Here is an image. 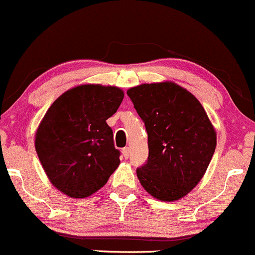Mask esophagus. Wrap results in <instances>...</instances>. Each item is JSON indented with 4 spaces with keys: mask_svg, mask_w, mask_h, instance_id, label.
<instances>
[{
    "mask_svg": "<svg viewBox=\"0 0 255 255\" xmlns=\"http://www.w3.org/2000/svg\"><path fill=\"white\" fill-rule=\"evenodd\" d=\"M122 154H124V157L126 158V159H127V158H129V154H130V152H129V147H125V148H122Z\"/></svg>",
    "mask_w": 255,
    "mask_h": 255,
    "instance_id": "esophagus-1",
    "label": "esophagus"
}]
</instances>
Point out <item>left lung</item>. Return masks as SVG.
<instances>
[{"mask_svg": "<svg viewBox=\"0 0 255 255\" xmlns=\"http://www.w3.org/2000/svg\"><path fill=\"white\" fill-rule=\"evenodd\" d=\"M127 95L144 121L148 158L136 169L144 189L162 201L186 197L200 182L217 134L200 102L172 81L141 84Z\"/></svg>", "mask_w": 255, "mask_h": 255, "instance_id": "left-lung-1", "label": "left lung"}]
</instances>
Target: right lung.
I'll return each mask as SVG.
<instances>
[{
    "label": "right lung",
    "instance_id": "1",
    "mask_svg": "<svg viewBox=\"0 0 255 255\" xmlns=\"http://www.w3.org/2000/svg\"><path fill=\"white\" fill-rule=\"evenodd\" d=\"M120 87L84 84L66 91L50 105L34 136V146L52 186L71 198L101 189L120 165L107 120L119 109Z\"/></svg>",
    "mask_w": 255,
    "mask_h": 255
}]
</instances>
